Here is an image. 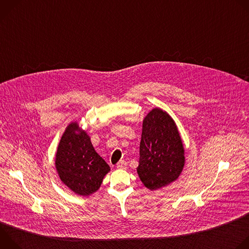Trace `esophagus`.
I'll return each instance as SVG.
<instances>
[{
  "label": "esophagus",
  "mask_w": 249,
  "mask_h": 249,
  "mask_svg": "<svg viewBox=\"0 0 249 249\" xmlns=\"http://www.w3.org/2000/svg\"><path fill=\"white\" fill-rule=\"evenodd\" d=\"M116 167H117L118 169H126V168H127V162H126L125 160H120V161L117 163Z\"/></svg>",
  "instance_id": "34e87169"
}]
</instances>
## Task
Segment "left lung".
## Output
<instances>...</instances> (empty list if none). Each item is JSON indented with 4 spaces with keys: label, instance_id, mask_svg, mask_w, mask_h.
Masks as SVG:
<instances>
[{
    "label": "left lung",
    "instance_id": "1",
    "mask_svg": "<svg viewBox=\"0 0 249 249\" xmlns=\"http://www.w3.org/2000/svg\"><path fill=\"white\" fill-rule=\"evenodd\" d=\"M185 165L183 142L173 118L155 107L143 120L137 173L145 187L159 190L174 182Z\"/></svg>",
    "mask_w": 249,
    "mask_h": 249
}]
</instances>
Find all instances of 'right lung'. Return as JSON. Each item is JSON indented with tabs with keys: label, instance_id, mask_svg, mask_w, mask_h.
I'll list each match as a JSON object with an SVG mask.
<instances>
[{
	"label": "right lung",
	"instance_id": "add662e5",
	"mask_svg": "<svg viewBox=\"0 0 249 249\" xmlns=\"http://www.w3.org/2000/svg\"><path fill=\"white\" fill-rule=\"evenodd\" d=\"M59 178L71 191L83 197L96 192L109 165L95 152L90 137L79 122H71L65 129L55 155Z\"/></svg>",
	"mask_w": 249,
	"mask_h": 249
}]
</instances>
